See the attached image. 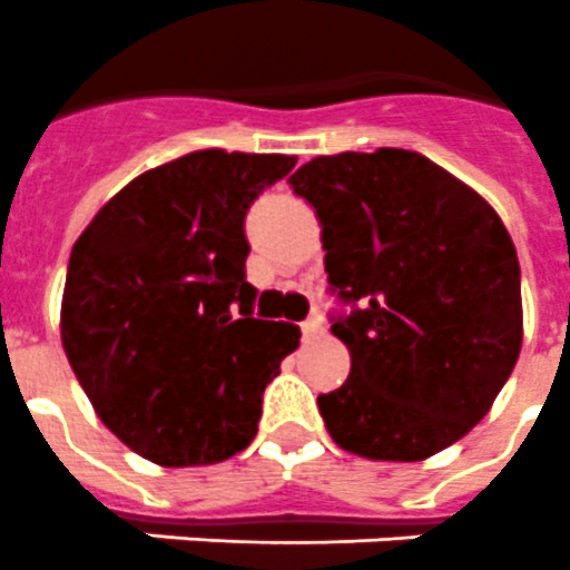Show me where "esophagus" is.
Masks as SVG:
<instances>
[{
	"label": "esophagus",
	"mask_w": 570,
	"mask_h": 570,
	"mask_svg": "<svg viewBox=\"0 0 570 570\" xmlns=\"http://www.w3.org/2000/svg\"><path fill=\"white\" fill-rule=\"evenodd\" d=\"M301 336H304V342H315L318 336H324V324L318 318H309V322L301 324Z\"/></svg>",
	"instance_id": "obj_1"
}]
</instances>
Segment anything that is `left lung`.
<instances>
[{
	"label": "left lung",
	"mask_w": 570,
	"mask_h": 570,
	"mask_svg": "<svg viewBox=\"0 0 570 570\" xmlns=\"http://www.w3.org/2000/svg\"><path fill=\"white\" fill-rule=\"evenodd\" d=\"M322 223L330 293L351 313L330 438L371 461H423L490 411L521 351V272L501 217L420 153L318 156L289 176Z\"/></svg>",
	"instance_id": "left-lung-1"
}]
</instances>
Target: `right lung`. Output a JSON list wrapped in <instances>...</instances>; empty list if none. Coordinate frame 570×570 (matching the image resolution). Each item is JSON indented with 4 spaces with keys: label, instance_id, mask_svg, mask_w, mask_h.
<instances>
[{
    "label": "right lung",
    "instance_id": "obj_1",
    "mask_svg": "<svg viewBox=\"0 0 570 570\" xmlns=\"http://www.w3.org/2000/svg\"><path fill=\"white\" fill-rule=\"evenodd\" d=\"M295 156L196 150L153 167L80 234L60 338L95 414L136 455L205 466L252 443L301 330L252 318L248 205Z\"/></svg>",
    "mask_w": 570,
    "mask_h": 570
}]
</instances>
